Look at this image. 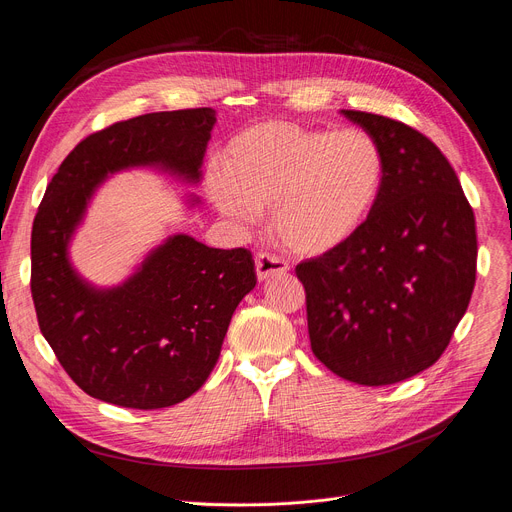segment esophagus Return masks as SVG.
Instances as JSON below:
<instances>
[{
	"label": "esophagus",
	"instance_id": "1",
	"mask_svg": "<svg viewBox=\"0 0 512 512\" xmlns=\"http://www.w3.org/2000/svg\"><path fill=\"white\" fill-rule=\"evenodd\" d=\"M289 270V264L275 254H258L256 256V277L258 281H266L273 277H281Z\"/></svg>",
	"mask_w": 512,
	"mask_h": 512
}]
</instances>
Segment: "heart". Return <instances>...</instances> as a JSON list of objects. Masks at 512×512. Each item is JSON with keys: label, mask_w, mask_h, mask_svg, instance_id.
Instances as JSON below:
<instances>
[{"label": "heart", "mask_w": 512, "mask_h": 512, "mask_svg": "<svg viewBox=\"0 0 512 512\" xmlns=\"http://www.w3.org/2000/svg\"><path fill=\"white\" fill-rule=\"evenodd\" d=\"M206 175L219 213L250 225L270 208L277 242L297 256L335 252L370 219L384 184V155L364 130H320L283 119L235 134Z\"/></svg>", "instance_id": "b5f03b06"}]
</instances>
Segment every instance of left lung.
<instances>
[{"label": "left lung", "instance_id": "left-lung-1", "mask_svg": "<svg viewBox=\"0 0 512 512\" xmlns=\"http://www.w3.org/2000/svg\"><path fill=\"white\" fill-rule=\"evenodd\" d=\"M384 155L366 225L297 264L314 355L337 376L384 386L424 372L450 343L475 285V217L440 148L395 119L341 109Z\"/></svg>", "mask_w": 512, "mask_h": 512}]
</instances>
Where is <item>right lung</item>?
Returning <instances> with one entry per match:
<instances>
[{"instance_id": "1", "label": "right lung", "mask_w": 512, "mask_h": 512, "mask_svg": "<svg viewBox=\"0 0 512 512\" xmlns=\"http://www.w3.org/2000/svg\"><path fill=\"white\" fill-rule=\"evenodd\" d=\"M217 113L159 111L84 138L47 186L30 237L39 328L86 395L130 409L182 403L213 372L237 304L254 289L246 248L169 235L115 287L88 283L70 260L86 208L113 173L155 167L198 184ZM198 196L186 204L198 206Z\"/></svg>"}]
</instances>
